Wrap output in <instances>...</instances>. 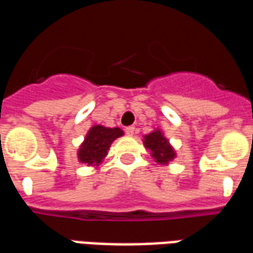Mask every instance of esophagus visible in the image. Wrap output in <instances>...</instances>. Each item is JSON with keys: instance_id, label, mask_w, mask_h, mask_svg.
<instances>
[{"instance_id": "34e87169", "label": "esophagus", "mask_w": 253, "mask_h": 253, "mask_svg": "<svg viewBox=\"0 0 253 253\" xmlns=\"http://www.w3.org/2000/svg\"><path fill=\"white\" fill-rule=\"evenodd\" d=\"M125 131H126L127 135H130V137H131V135H134V134H135V127L134 126L126 127V130H125Z\"/></svg>"}]
</instances>
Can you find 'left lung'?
<instances>
[{
    "label": "left lung",
    "instance_id": "1",
    "mask_svg": "<svg viewBox=\"0 0 253 253\" xmlns=\"http://www.w3.org/2000/svg\"><path fill=\"white\" fill-rule=\"evenodd\" d=\"M145 146L152 152L153 159L159 164H168L170 160L175 159V152L170 148L168 139L163 135V132L156 130L150 132L149 135H145Z\"/></svg>",
    "mask_w": 253,
    "mask_h": 253
}]
</instances>
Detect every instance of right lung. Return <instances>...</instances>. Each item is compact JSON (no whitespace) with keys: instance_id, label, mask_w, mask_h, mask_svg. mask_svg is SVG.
Returning a JSON list of instances; mask_svg holds the SVG:
<instances>
[{"instance_id":"1","label":"right lung","mask_w":253,"mask_h":253,"mask_svg":"<svg viewBox=\"0 0 253 253\" xmlns=\"http://www.w3.org/2000/svg\"><path fill=\"white\" fill-rule=\"evenodd\" d=\"M121 135H123V131L119 127L107 128L103 126H93L78 150V160L88 165L100 164L101 160L107 156L111 143Z\"/></svg>"}]
</instances>
